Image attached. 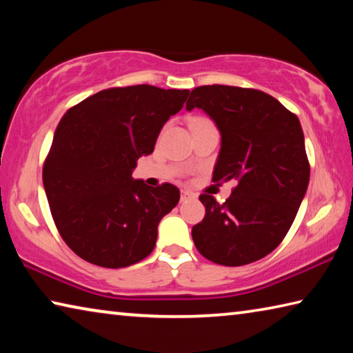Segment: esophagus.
<instances>
[{
    "mask_svg": "<svg viewBox=\"0 0 353 353\" xmlns=\"http://www.w3.org/2000/svg\"><path fill=\"white\" fill-rule=\"evenodd\" d=\"M196 196L191 193V191H188V190H182V196H181V201L182 202H185V201H190V199H194Z\"/></svg>",
    "mask_w": 353,
    "mask_h": 353,
    "instance_id": "34e87169",
    "label": "esophagus"
}]
</instances>
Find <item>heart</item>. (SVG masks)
Here are the masks:
<instances>
[{"instance_id": "b5f03b06", "label": "heart", "mask_w": 353, "mask_h": 353, "mask_svg": "<svg viewBox=\"0 0 353 353\" xmlns=\"http://www.w3.org/2000/svg\"><path fill=\"white\" fill-rule=\"evenodd\" d=\"M212 121H208L207 118H194L193 121H191V128H196V126H202V124H210Z\"/></svg>"}]
</instances>
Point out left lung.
Instances as JSON below:
<instances>
[{
  "mask_svg": "<svg viewBox=\"0 0 353 353\" xmlns=\"http://www.w3.org/2000/svg\"><path fill=\"white\" fill-rule=\"evenodd\" d=\"M194 107L221 134L213 182L234 179L236 187L224 204L199 196L205 216L191 236L207 260L249 265L282 243L307 193L310 165L301 123L276 98L254 88L196 87L187 110Z\"/></svg>",
  "mask_w": 353,
  "mask_h": 353,
  "instance_id": "left-lung-1",
  "label": "left lung"
}]
</instances>
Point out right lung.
Listing matches in <instances>:
<instances>
[{
    "instance_id": "obj_1",
    "label": "right lung",
    "mask_w": 353,
    "mask_h": 353,
    "mask_svg": "<svg viewBox=\"0 0 353 353\" xmlns=\"http://www.w3.org/2000/svg\"><path fill=\"white\" fill-rule=\"evenodd\" d=\"M188 94L146 83L107 88L62 117L43 185L59 234L81 259L118 270L152 252L160 219L181 191L171 183L148 187L132 171Z\"/></svg>"
}]
</instances>
